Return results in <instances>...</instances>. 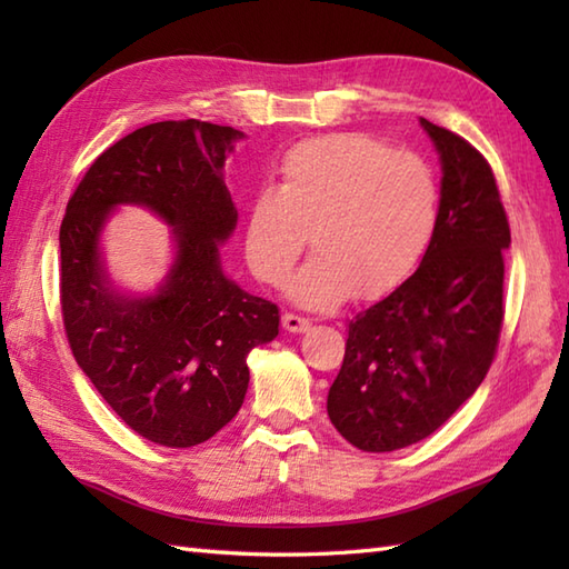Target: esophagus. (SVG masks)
Masks as SVG:
<instances>
[{"instance_id":"34e87169","label":"esophagus","mask_w":569,"mask_h":569,"mask_svg":"<svg viewBox=\"0 0 569 569\" xmlns=\"http://www.w3.org/2000/svg\"><path fill=\"white\" fill-rule=\"evenodd\" d=\"M281 322H283V330L293 332V335H298V332H306V330L310 328V320L296 316V312H283Z\"/></svg>"}]
</instances>
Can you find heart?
I'll use <instances>...</instances> for the list:
<instances>
[{
	"label": "heart",
	"instance_id": "1",
	"mask_svg": "<svg viewBox=\"0 0 569 569\" xmlns=\"http://www.w3.org/2000/svg\"><path fill=\"white\" fill-rule=\"evenodd\" d=\"M438 220L440 186L426 159L367 134H328L293 147L276 186L253 192L244 257L261 283L281 286L310 234L316 257L291 278L288 296L328 310L355 291L379 298L401 286Z\"/></svg>",
	"mask_w": 569,
	"mask_h": 569
}]
</instances>
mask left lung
Listing matches in <instances>:
<instances>
[{"instance_id": "obj_1", "label": "left lung", "mask_w": 569, "mask_h": 569, "mask_svg": "<svg viewBox=\"0 0 569 569\" xmlns=\"http://www.w3.org/2000/svg\"><path fill=\"white\" fill-rule=\"evenodd\" d=\"M440 156V220L413 276L349 322L328 416L365 452L426 440L479 389L503 320L511 229L491 168L420 117Z\"/></svg>"}]
</instances>
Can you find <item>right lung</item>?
<instances>
[{
	"instance_id": "obj_1",
	"label": "right lung",
	"mask_w": 569,
	"mask_h": 569,
	"mask_svg": "<svg viewBox=\"0 0 569 569\" xmlns=\"http://www.w3.org/2000/svg\"><path fill=\"white\" fill-rule=\"evenodd\" d=\"M244 131L156 122L94 159L60 224V306L78 367L127 426L156 445L210 440L244 403L247 357L276 340L278 308L222 269L237 208L224 161ZM122 203L172 227L174 261L151 295L119 292L101 232Z\"/></svg>"
}]
</instances>
